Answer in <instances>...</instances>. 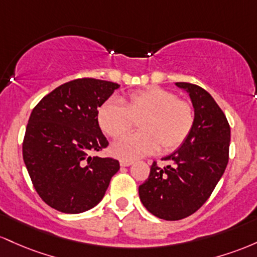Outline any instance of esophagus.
<instances>
[{
	"mask_svg": "<svg viewBox=\"0 0 257 257\" xmlns=\"http://www.w3.org/2000/svg\"><path fill=\"white\" fill-rule=\"evenodd\" d=\"M120 165L121 166H130V165H132V161L131 160H120Z\"/></svg>",
	"mask_w": 257,
	"mask_h": 257,
	"instance_id": "esophagus-1",
	"label": "esophagus"
}]
</instances>
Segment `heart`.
Segmentation results:
<instances>
[{
    "mask_svg": "<svg viewBox=\"0 0 257 257\" xmlns=\"http://www.w3.org/2000/svg\"><path fill=\"white\" fill-rule=\"evenodd\" d=\"M194 108L180 99L175 92L161 87H148L130 93L125 105L108 99L98 108L97 122L109 137H120L141 121L140 134L127 135L111 146L114 157L135 160L159 151L180 148L194 126Z\"/></svg>",
    "mask_w": 257,
    "mask_h": 257,
    "instance_id": "1",
    "label": "heart"
}]
</instances>
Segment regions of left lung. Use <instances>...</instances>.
Returning a JSON list of instances; mask_svg holds the SVG:
<instances>
[{"instance_id": "8db88e82", "label": "left lung", "mask_w": 257, "mask_h": 257, "mask_svg": "<svg viewBox=\"0 0 257 257\" xmlns=\"http://www.w3.org/2000/svg\"><path fill=\"white\" fill-rule=\"evenodd\" d=\"M187 91L194 106V126L177 151L152 164L140 199L151 214L166 221L194 214L214 192L229 159L230 127L226 115L209 92L188 82H176Z\"/></svg>"}]
</instances>
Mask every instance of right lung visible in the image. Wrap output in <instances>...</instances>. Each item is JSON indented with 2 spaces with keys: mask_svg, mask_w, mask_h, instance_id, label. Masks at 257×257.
<instances>
[{
  "mask_svg": "<svg viewBox=\"0 0 257 257\" xmlns=\"http://www.w3.org/2000/svg\"><path fill=\"white\" fill-rule=\"evenodd\" d=\"M119 87L82 77L60 85L31 111L23 141V159L37 194L64 214L96 206L119 171L113 158L92 157L108 147L97 110Z\"/></svg>",
  "mask_w": 257,
  "mask_h": 257,
  "instance_id": "obj_1",
  "label": "right lung"
}]
</instances>
